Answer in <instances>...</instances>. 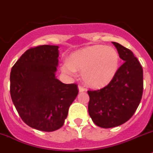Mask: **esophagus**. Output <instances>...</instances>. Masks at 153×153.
Returning a JSON list of instances; mask_svg holds the SVG:
<instances>
[{
  "label": "esophagus",
  "mask_w": 153,
  "mask_h": 153,
  "mask_svg": "<svg viewBox=\"0 0 153 153\" xmlns=\"http://www.w3.org/2000/svg\"><path fill=\"white\" fill-rule=\"evenodd\" d=\"M78 90H79V92H83L85 91V88L82 85H78Z\"/></svg>",
  "instance_id": "obj_1"
}]
</instances>
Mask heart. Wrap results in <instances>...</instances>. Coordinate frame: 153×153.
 Returning a JSON list of instances; mask_svg holds the SVG:
<instances>
[{
	"instance_id": "obj_1",
	"label": "heart",
	"mask_w": 153,
	"mask_h": 153,
	"mask_svg": "<svg viewBox=\"0 0 153 153\" xmlns=\"http://www.w3.org/2000/svg\"><path fill=\"white\" fill-rule=\"evenodd\" d=\"M120 65V56L112 46L97 44L72 53L69 62H64L61 69L74 76L76 71L82 72L86 85L93 88L107 85L116 75Z\"/></svg>"
}]
</instances>
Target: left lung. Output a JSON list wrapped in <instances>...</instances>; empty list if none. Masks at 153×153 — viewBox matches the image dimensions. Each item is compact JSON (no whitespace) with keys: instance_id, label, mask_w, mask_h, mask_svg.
Here are the masks:
<instances>
[{"instance_id":"1","label":"left lung","mask_w":153,"mask_h":153,"mask_svg":"<svg viewBox=\"0 0 153 153\" xmlns=\"http://www.w3.org/2000/svg\"><path fill=\"white\" fill-rule=\"evenodd\" d=\"M124 62L107 85L88 91V113L97 126L111 128L126 123L140 103L143 91V71L132 51L112 42Z\"/></svg>"}]
</instances>
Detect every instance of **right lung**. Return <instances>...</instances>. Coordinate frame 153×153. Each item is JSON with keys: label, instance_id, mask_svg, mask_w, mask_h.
<instances>
[{"label": "right lung", "instance_id": "obj_1", "mask_svg": "<svg viewBox=\"0 0 153 153\" xmlns=\"http://www.w3.org/2000/svg\"><path fill=\"white\" fill-rule=\"evenodd\" d=\"M59 46L30 48L12 67L10 92L19 115L36 130L52 132L63 126L68 108L78 94L76 84L55 76Z\"/></svg>", "mask_w": 153, "mask_h": 153}]
</instances>
